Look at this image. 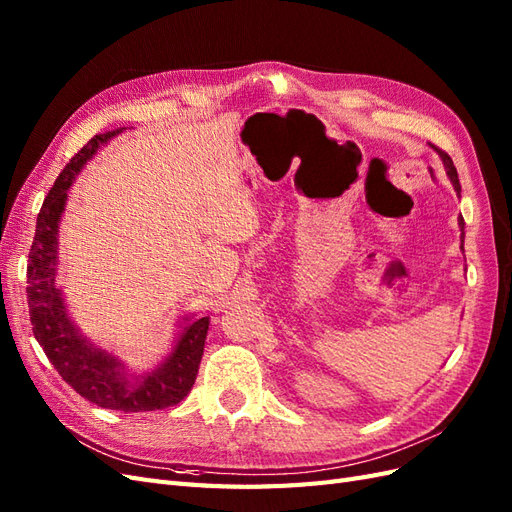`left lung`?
I'll list each match as a JSON object with an SVG mask.
<instances>
[{"label":"left lung","mask_w":512,"mask_h":512,"mask_svg":"<svg viewBox=\"0 0 512 512\" xmlns=\"http://www.w3.org/2000/svg\"><path fill=\"white\" fill-rule=\"evenodd\" d=\"M433 150L442 156V160H444V165H446V171H448V175H450V180H452V184H455V191L457 193H461V184H459V175H457V169H455V165H452V158L444 152V150H440V148H435L433 145ZM461 229H463V218H461ZM463 242V240H461Z\"/></svg>","instance_id":"left-lung-1"}]
</instances>
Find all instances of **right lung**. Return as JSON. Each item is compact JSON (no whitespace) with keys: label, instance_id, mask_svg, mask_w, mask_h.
<instances>
[{"label":"right lung","instance_id":"add662e5","mask_svg":"<svg viewBox=\"0 0 512 512\" xmlns=\"http://www.w3.org/2000/svg\"><path fill=\"white\" fill-rule=\"evenodd\" d=\"M120 130L96 135L70 158L38 212L36 236L27 261V304L34 337L57 373L83 399L120 412H152L178 405L191 392L206 345L210 317L195 319L180 334L171 356L141 379L126 377L122 364L87 343L66 315L64 298L55 287L57 223L64 212L66 193L87 158Z\"/></svg>","mask_w":512,"mask_h":512}]
</instances>
